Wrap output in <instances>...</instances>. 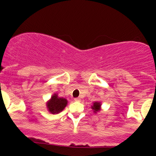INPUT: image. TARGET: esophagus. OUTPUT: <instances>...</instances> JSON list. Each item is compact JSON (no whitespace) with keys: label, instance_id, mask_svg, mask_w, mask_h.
Wrapping results in <instances>:
<instances>
[{"label":"esophagus","instance_id":"1","mask_svg":"<svg viewBox=\"0 0 156 156\" xmlns=\"http://www.w3.org/2000/svg\"><path fill=\"white\" fill-rule=\"evenodd\" d=\"M75 101H80V99L79 98H75Z\"/></svg>","mask_w":156,"mask_h":156}]
</instances>
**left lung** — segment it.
I'll list each match as a JSON object with an SVG mask.
<instances>
[{"instance_id":"8db88e82","label":"left lung","mask_w":156,"mask_h":156,"mask_svg":"<svg viewBox=\"0 0 156 156\" xmlns=\"http://www.w3.org/2000/svg\"><path fill=\"white\" fill-rule=\"evenodd\" d=\"M100 107H101V103L95 102V103H93V105L92 106V108L94 110V112H98L100 110Z\"/></svg>"}]
</instances>
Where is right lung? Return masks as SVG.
Segmentation results:
<instances>
[{
  "label": "right lung",
  "instance_id": "right-lung-1",
  "mask_svg": "<svg viewBox=\"0 0 156 156\" xmlns=\"http://www.w3.org/2000/svg\"><path fill=\"white\" fill-rule=\"evenodd\" d=\"M67 100L63 98H58L56 94L52 96L51 101L48 103L47 107L49 112L52 114H58L63 111L67 105Z\"/></svg>",
  "mask_w": 156,
  "mask_h": 156
}]
</instances>
